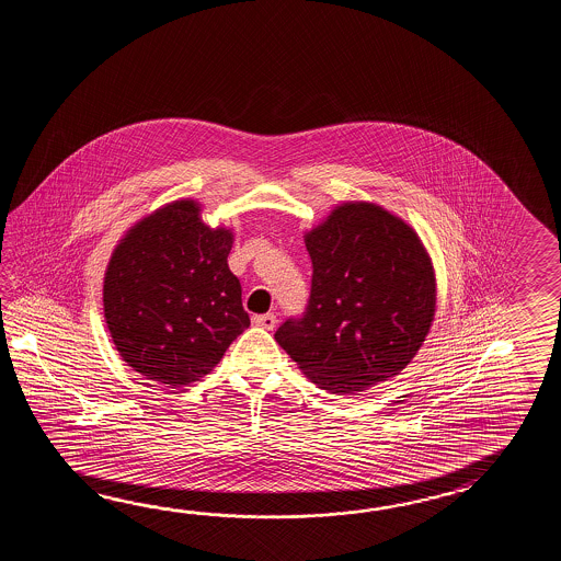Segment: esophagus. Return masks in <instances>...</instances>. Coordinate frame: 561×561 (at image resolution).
<instances>
[{"label": "esophagus", "instance_id": "1", "mask_svg": "<svg viewBox=\"0 0 561 561\" xmlns=\"http://www.w3.org/2000/svg\"><path fill=\"white\" fill-rule=\"evenodd\" d=\"M252 322L256 324V327H263V329H268V331H273L276 327V317L273 312H268V314H256Z\"/></svg>", "mask_w": 561, "mask_h": 561}]
</instances>
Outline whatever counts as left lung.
I'll return each instance as SVG.
<instances>
[{"mask_svg": "<svg viewBox=\"0 0 561 561\" xmlns=\"http://www.w3.org/2000/svg\"><path fill=\"white\" fill-rule=\"evenodd\" d=\"M302 239L312 261L309 307L276 331V343L329 393L393 379L437 310L435 268L417 230L379 204L346 201Z\"/></svg>", "mask_w": 561, "mask_h": 561, "instance_id": "8db88e82", "label": "left lung"}]
</instances>
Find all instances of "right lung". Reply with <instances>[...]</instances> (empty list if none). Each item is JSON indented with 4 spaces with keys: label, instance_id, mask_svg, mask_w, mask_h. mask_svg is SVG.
Wrapping results in <instances>:
<instances>
[{
    "label": "right lung",
    "instance_id": "right-lung-1",
    "mask_svg": "<svg viewBox=\"0 0 561 561\" xmlns=\"http://www.w3.org/2000/svg\"><path fill=\"white\" fill-rule=\"evenodd\" d=\"M232 228L206 225L203 204L180 198L140 218L104 273V319L122 360L150 381H201L251 319L228 268Z\"/></svg>",
    "mask_w": 561,
    "mask_h": 561
}]
</instances>
